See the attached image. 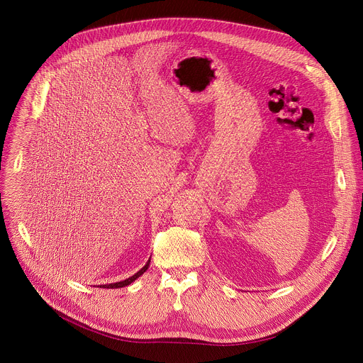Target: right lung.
<instances>
[{"label": "right lung", "mask_w": 363, "mask_h": 363, "mask_svg": "<svg viewBox=\"0 0 363 363\" xmlns=\"http://www.w3.org/2000/svg\"><path fill=\"white\" fill-rule=\"evenodd\" d=\"M149 263H150V260H147V263L136 273V274H133L132 277H129V279H126V280H123V281H119V283H112V284H105V286H100V287H105V289H119V287H125V286H128V284H130L132 281H135L139 276H142L146 270H147V267H149Z\"/></svg>", "instance_id": "add662e5"}]
</instances>
